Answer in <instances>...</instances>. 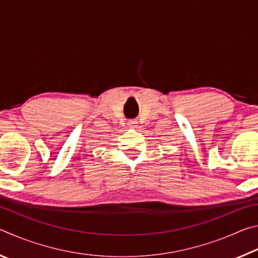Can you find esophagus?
<instances>
[{
    "label": "esophagus",
    "instance_id": "obj_1",
    "mask_svg": "<svg viewBox=\"0 0 258 258\" xmlns=\"http://www.w3.org/2000/svg\"><path fill=\"white\" fill-rule=\"evenodd\" d=\"M138 124V121H135V120H131V121H128V123H127V125L130 126V127H132V128H135V127H137V125Z\"/></svg>",
    "mask_w": 258,
    "mask_h": 258
}]
</instances>
